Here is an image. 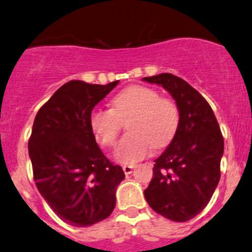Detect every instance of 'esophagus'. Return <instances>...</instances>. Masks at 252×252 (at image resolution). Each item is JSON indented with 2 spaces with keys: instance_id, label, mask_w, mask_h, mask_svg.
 Returning <instances> with one entry per match:
<instances>
[{
  "instance_id": "esophagus-1",
  "label": "esophagus",
  "mask_w": 252,
  "mask_h": 252,
  "mask_svg": "<svg viewBox=\"0 0 252 252\" xmlns=\"http://www.w3.org/2000/svg\"><path fill=\"white\" fill-rule=\"evenodd\" d=\"M134 170V165H124L123 166V171L126 175H130Z\"/></svg>"
}]
</instances>
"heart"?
<instances>
[{
    "label": "heart",
    "instance_id": "b5f03b06",
    "mask_svg": "<svg viewBox=\"0 0 252 252\" xmlns=\"http://www.w3.org/2000/svg\"><path fill=\"white\" fill-rule=\"evenodd\" d=\"M111 106V109H94L90 126L102 145L112 146L122 128V121L129 118V133L119 141L116 150V158L121 162L133 163L145 158L153 146L163 148L177 133L181 119L177 103L163 98L150 87H126L112 98Z\"/></svg>",
    "mask_w": 252,
    "mask_h": 252
}]
</instances>
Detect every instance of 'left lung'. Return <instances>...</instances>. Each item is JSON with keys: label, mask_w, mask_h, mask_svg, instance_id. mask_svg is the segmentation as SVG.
Here are the masks:
<instances>
[{"label": "left lung", "mask_w": 252, "mask_h": 252, "mask_svg": "<svg viewBox=\"0 0 252 252\" xmlns=\"http://www.w3.org/2000/svg\"><path fill=\"white\" fill-rule=\"evenodd\" d=\"M162 86L180 108V126L166 150L154 161V176L144 191L149 206L173 221H187L211 201L219 180L224 139L208 102L172 74L144 77Z\"/></svg>", "instance_id": "obj_1"}]
</instances>
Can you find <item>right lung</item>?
<instances>
[{
  "mask_svg": "<svg viewBox=\"0 0 252 252\" xmlns=\"http://www.w3.org/2000/svg\"><path fill=\"white\" fill-rule=\"evenodd\" d=\"M118 82L104 86L66 82L34 119L28 150L36 188L70 225L98 223L116 207L117 187L126 175L97 145L90 116Z\"/></svg>",
  "mask_w": 252,
  "mask_h": 252,
  "instance_id": "add662e5",
  "label": "right lung"
}]
</instances>
